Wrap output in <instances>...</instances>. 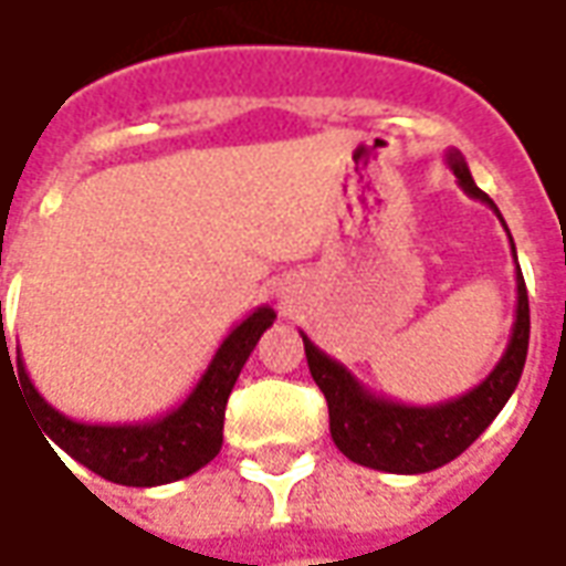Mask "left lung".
Masks as SVG:
<instances>
[{
  "instance_id": "1",
  "label": "left lung",
  "mask_w": 566,
  "mask_h": 566,
  "mask_svg": "<svg viewBox=\"0 0 566 566\" xmlns=\"http://www.w3.org/2000/svg\"><path fill=\"white\" fill-rule=\"evenodd\" d=\"M450 171L457 174V184L462 192L472 199L484 201L493 214L500 217L505 227L500 208L493 205L488 192H481L472 180V171L462 159V153L448 149ZM509 232V229H505ZM512 242V235H509ZM512 256H515V242H512ZM517 306L512 337L505 346L503 358L490 370L488 377L478 382L475 389L465 395L448 398L441 405H401L395 398L370 392L361 386L349 367L339 365L312 343L306 334V361L315 386L327 398V413H331V438L343 457H349L358 465L377 469V472H392V475H422L441 469L444 462L457 460L462 450L475 441L478 434L496 420L505 401L515 392L524 361H527V343H531V303H527V284L517 266Z\"/></svg>"
}]
</instances>
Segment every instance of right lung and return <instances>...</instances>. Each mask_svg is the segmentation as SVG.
<instances>
[{
    "mask_svg": "<svg viewBox=\"0 0 566 566\" xmlns=\"http://www.w3.org/2000/svg\"><path fill=\"white\" fill-rule=\"evenodd\" d=\"M275 322V310L256 306L217 346L211 365L180 405L140 422H78L51 407L33 382L18 352V379L51 441L94 475L125 488H159L199 472L223 448V417L235 379L256 339ZM0 352H8L0 349ZM11 365V361H8ZM54 450V448H51ZM57 457V453H54Z\"/></svg>",
    "mask_w": 566,
    "mask_h": 566,
    "instance_id": "obj_1",
    "label": "right lung"
}]
</instances>
